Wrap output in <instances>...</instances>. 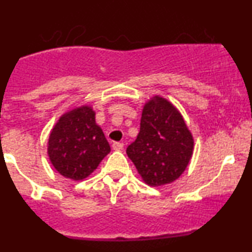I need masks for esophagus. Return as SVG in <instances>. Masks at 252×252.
Masks as SVG:
<instances>
[{
	"label": "esophagus",
	"instance_id": "34e87169",
	"mask_svg": "<svg viewBox=\"0 0 252 252\" xmlns=\"http://www.w3.org/2000/svg\"><path fill=\"white\" fill-rule=\"evenodd\" d=\"M124 144L122 142H114L112 143V149L114 150H122Z\"/></svg>",
	"mask_w": 252,
	"mask_h": 252
}]
</instances>
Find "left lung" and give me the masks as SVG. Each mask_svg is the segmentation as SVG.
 Listing matches in <instances>:
<instances>
[{
  "label": "left lung",
  "mask_w": 252,
  "mask_h": 252,
  "mask_svg": "<svg viewBox=\"0 0 252 252\" xmlns=\"http://www.w3.org/2000/svg\"><path fill=\"white\" fill-rule=\"evenodd\" d=\"M193 147V135L180 111L156 94L143 105L140 132L126 154L142 180L158 187L180 178L192 158Z\"/></svg>",
  "instance_id": "left-lung-1"
}]
</instances>
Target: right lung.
Here are the masks:
<instances>
[{
	"label": "right lung",
	"mask_w": 252,
	"mask_h": 252,
	"mask_svg": "<svg viewBox=\"0 0 252 252\" xmlns=\"http://www.w3.org/2000/svg\"><path fill=\"white\" fill-rule=\"evenodd\" d=\"M109 153V142L90 105L62 115L48 137L51 163L59 174L74 181L88 178Z\"/></svg>",
	"instance_id": "obj_1"
}]
</instances>
